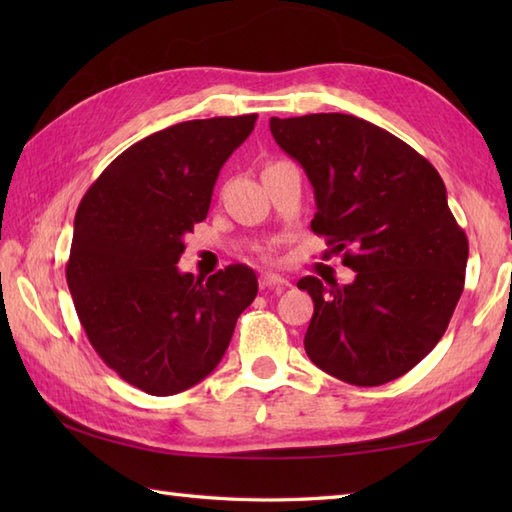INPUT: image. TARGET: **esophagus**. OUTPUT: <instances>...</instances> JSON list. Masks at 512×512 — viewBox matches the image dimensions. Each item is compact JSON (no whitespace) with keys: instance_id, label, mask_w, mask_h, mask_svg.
I'll return each instance as SVG.
<instances>
[{"instance_id":"34e87169","label":"esophagus","mask_w":512,"mask_h":512,"mask_svg":"<svg viewBox=\"0 0 512 512\" xmlns=\"http://www.w3.org/2000/svg\"><path fill=\"white\" fill-rule=\"evenodd\" d=\"M259 286L262 288H284L288 286V279H284L281 275H275V273H264L262 279H259Z\"/></svg>"}]
</instances>
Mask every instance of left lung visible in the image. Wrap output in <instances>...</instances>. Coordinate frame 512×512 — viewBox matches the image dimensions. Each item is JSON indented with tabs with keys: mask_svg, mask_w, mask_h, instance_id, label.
<instances>
[{
	"mask_svg": "<svg viewBox=\"0 0 512 512\" xmlns=\"http://www.w3.org/2000/svg\"><path fill=\"white\" fill-rule=\"evenodd\" d=\"M275 143L314 189L310 228L328 237L352 284L297 281L314 301L306 354L358 387L385 385L416 367L453 317L469 242L440 173L394 134L352 114L270 118Z\"/></svg>",
	"mask_w": 512,
	"mask_h": 512,
	"instance_id": "8db88e82",
	"label": "left lung"
}]
</instances>
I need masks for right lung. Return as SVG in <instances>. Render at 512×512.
Returning <instances> with one entry per match:
<instances>
[{
    "instance_id": "add662e5",
    "label": "right lung",
    "mask_w": 512,
    "mask_h": 512,
    "mask_svg": "<svg viewBox=\"0 0 512 512\" xmlns=\"http://www.w3.org/2000/svg\"><path fill=\"white\" fill-rule=\"evenodd\" d=\"M257 114L184 121L125 149L76 209L65 279L107 367L151 396L198 385L222 361L257 297L244 264L206 281L180 273L184 235L202 222L228 156Z\"/></svg>"
}]
</instances>
